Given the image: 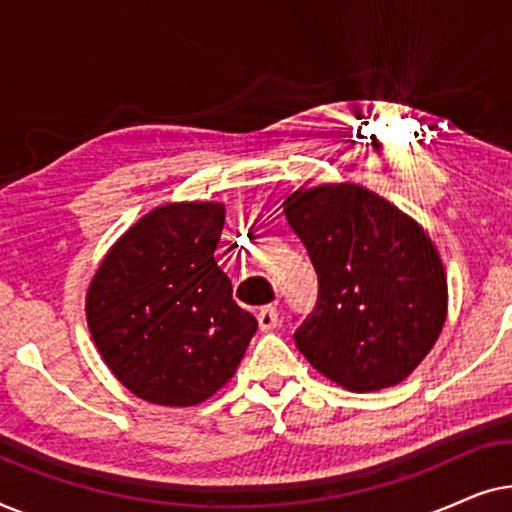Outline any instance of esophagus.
<instances>
[{
    "mask_svg": "<svg viewBox=\"0 0 512 512\" xmlns=\"http://www.w3.org/2000/svg\"><path fill=\"white\" fill-rule=\"evenodd\" d=\"M277 321H279V312L277 307H263L261 312H258V326H261L263 333L272 331V328H277Z\"/></svg>",
    "mask_w": 512,
    "mask_h": 512,
    "instance_id": "esophagus-1",
    "label": "esophagus"
}]
</instances>
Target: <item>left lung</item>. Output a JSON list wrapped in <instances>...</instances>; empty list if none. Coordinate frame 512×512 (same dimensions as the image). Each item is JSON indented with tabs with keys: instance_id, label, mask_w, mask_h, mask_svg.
Here are the masks:
<instances>
[{
	"instance_id": "left-lung-1",
	"label": "left lung",
	"mask_w": 512,
	"mask_h": 512,
	"mask_svg": "<svg viewBox=\"0 0 512 512\" xmlns=\"http://www.w3.org/2000/svg\"><path fill=\"white\" fill-rule=\"evenodd\" d=\"M319 277L293 335L312 368L356 394L396 387L436 345L447 277L419 223L359 184L298 188L282 202Z\"/></svg>"
}]
</instances>
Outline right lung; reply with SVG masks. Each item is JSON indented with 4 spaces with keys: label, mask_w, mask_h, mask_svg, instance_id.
I'll return each instance as SVG.
<instances>
[{
    "label": "right lung",
    "mask_w": 512,
    "mask_h": 512,
    "mask_svg": "<svg viewBox=\"0 0 512 512\" xmlns=\"http://www.w3.org/2000/svg\"><path fill=\"white\" fill-rule=\"evenodd\" d=\"M226 205L167 202L97 265L86 319L116 380L142 401L191 408L235 375L258 321L216 265Z\"/></svg>",
    "instance_id": "1"
}]
</instances>
